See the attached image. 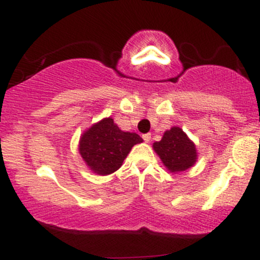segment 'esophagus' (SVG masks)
Wrapping results in <instances>:
<instances>
[{"label": "esophagus", "instance_id": "obj_1", "mask_svg": "<svg viewBox=\"0 0 260 260\" xmlns=\"http://www.w3.org/2000/svg\"><path fill=\"white\" fill-rule=\"evenodd\" d=\"M143 139H144L145 143H149L151 140V134L147 133V134H143Z\"/></svg>", "mask_w": 260, "mask_h": 260}]
</instances>
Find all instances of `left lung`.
Returning a JSON list of instances; mask_svg holds the SVG:
<instances>
[{
    "mask_svg": "<svg viewBox=\"0 0 260 260\" xmlns=\"http://www.w3.org/2000/svg\"><path fill=\"white\" fill-rule=\"evenodd\" d=\"M153 148L166 169L174 174L192 168L198 157L194 143L180 127L166 131L160 142L154 143Z\"/></svg>",
    "mask_w": 260,
    "mask_h": 260,
    "instance_id": "obj_1",
    "label": "left lung"
}]
</instances>
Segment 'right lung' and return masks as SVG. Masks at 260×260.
<instances>
[{
    "mask_svg": "<svg viewBox=\"0 0 260 260\" xmlns=\"http://www.w3.org/2000/svg\"><path fill=\"white\" fill-rule=\"evenodd\" d=\"M142 142L138 134L123 132L107 117L82 134L79 154L94 174L106 176L117 171L133 145Z\"/></svg>",
    "mask_w": 260,
    "mask_h": 260,
    "instance_id": "obj_1",
    "label": "right lung"
}]
</instances>
